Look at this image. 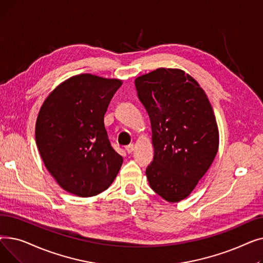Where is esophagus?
I'll return each mask as SVG.
<instances>
[{"label":"esophagus","instance_id":"34e87169","mask_svg":"<svg viewBox=\"0 0 263 263\" xmlns=\"http://www.w3.org/2000/svg\"><path fill=\"white\" fill-rule=\"evenodd\" d=\"M134 148H135V146L133 145V144H130V145H128L127 147H126V150H127V153L128 154H131L132 151L134 150Z\"/></svg>","mask_w":263,"mask_h":263}]
</instances>
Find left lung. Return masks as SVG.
Here are the masks:
<instances>
[{"instance_id": "8db88e82", "label": "left lung", "mask_w": 263, "mask_h": 263, "mask_svg": "<svg viewBox=\"0 0 263 263\" xmlns=\"http://www.w3.org/2000/svg\"><path fill=\"white\" fill-rule=\"evenodd\" d=\"M153 130L150 187L170 202L186 198L211 166L218 150L213 108L195 79L180 69L159 68L135 79Z\"/></svg>"}]
</instances>
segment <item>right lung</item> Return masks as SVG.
<instances>
[{"instance_id": "obj_1", "label": "right lung", "mask_w": 263, "mask_h": 263, "mask_svg": "<svg viewBox=\"0 0 263 263\" xmlns=\"http://www.w3.org/2000/svg\"><path fill=\"white\" fill-rule=\"evenodd\" d=\"M122 82L89 73L64 81L40 107L35 137L45 166L65 191L90 197L116 178L122 157L110 146L104 114Z\"/></svg>"}]
</instances>
